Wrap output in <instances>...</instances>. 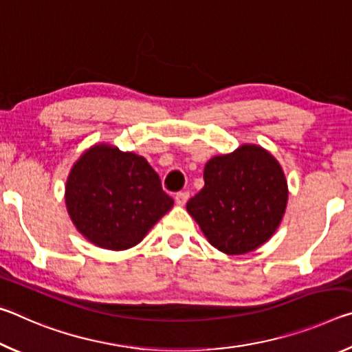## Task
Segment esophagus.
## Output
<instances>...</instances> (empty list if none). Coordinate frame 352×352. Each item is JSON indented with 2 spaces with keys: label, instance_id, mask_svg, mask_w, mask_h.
Instances as JSON below:
<instances>
[{
  "label": "esophagus",
  "instance_id": "esophagus-1",
  "mask_svg": "<svg viewBox=\"0 0 352 352\" xmlns=\"http://www.w3.org/2000/svg\"><path fill=\"white\" fill-rule=\"evenodd\" d=\"M188 199H189V192H186V190L175 194V204L180 205V206H183L184 204H186Z\"/></svg>",
  "mask_w": 352,
  "mask_h": 352
}]
</instances>
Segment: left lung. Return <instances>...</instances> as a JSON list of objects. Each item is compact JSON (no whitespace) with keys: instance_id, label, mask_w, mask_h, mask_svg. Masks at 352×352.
<instances>
[{"instance_id":"left-lung-1","label":"left lung","mask_w":352,"mask_h":352,"mask_svg":"<svg viewBox=\"0 0 352 352\" xmlns=\"http://www.w3.org/2000/svg\"><path fill=\"white\" fill-rule=\"evenodd\" d=\"M205 186L186 210L212 247L226 254L253 252L281 223L289 189L270 152L243 144L205 164Z\"/></svg>"}]
</instances>
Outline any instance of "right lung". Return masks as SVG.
Returning a JSON list of instances; mask_svg holds the SVG:
<instances>
[{"label": "right lung", "mask_w": 352, "mask_h": 352, "mask_svg": "<svg viewBox=\"0 0 352 352\" xmlns=\"http://www.w3.org/2000/svg\"><path fill=\"white\" fill-rule=\"evenodd\" d=\"M71 220L82 236L105 250H127L174 206L144 157L96 144L71 169L65 189Z\"/></svg>", "instance_id": "1"}]
</instances>
